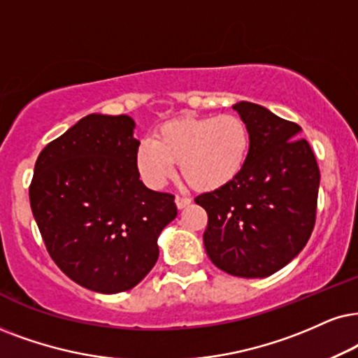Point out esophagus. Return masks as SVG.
Segmentation results:
<instances>
[{
	"label": "esophagus",
	"mask_w": 358,
	"mask_h": 358,
	"mask_svg": "<svg viewBox=\"0 0 358 358\" xmlns=\"http://www.w3.org/2000/svg\"><path fill=\"white\" fill-rule=\"evenodd\" d=\"M175 203H176V208H178V210H183V208H187L189 203H192V200H189V198H185V196H176Z\"/></svg>",
	"instance_id": "1"
}]
</instances>
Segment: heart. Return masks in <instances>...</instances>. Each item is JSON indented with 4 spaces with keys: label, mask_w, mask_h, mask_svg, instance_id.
<instances>
[{
    "label": "heart",
    "mask_w": 358,
    "mask_h": 358,
    "mask_svg": "<svg viewBox=\"0 0 358 358\" xmlns=\"http://www.w3.org/2000/svg\"><path fill=\"white\" fill-rule=\"evenodd\" d=\"M250 129L241 117L183 115L165 122L142 140L135 153V165L150 188H162L180 173L196 192L218 189L239 175L250 152Z\"/></svg>",
    "instance_id": "b5f03b06"
}]
</instances>
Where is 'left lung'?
I'll return each mask as SVG.
<instances>
[{
  "label": "left lung",
  "mask_w": 358,
  "mask_h": 358,
  "mask_svg": "<svg viewBox=\"0 0 358 358\" xmlns=\"http://www.w3.org/2000/svg\"><path fill=\"white\" fill-rule=\"evenodd\" d=\"M250 129L246 164L233 182L194 198L213 264L236 278H268L291 262L315 224L320 171L301 127L251 102L233 106Z\"/></svg>",
  "instance_id": "obj_1"
}]
</instances>
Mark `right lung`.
I'll list each match as a JSON object with an SVG mask.
<instances>
[{"instance_id":"1","label":"right lung","mask_w":358,"mask_h":358,"mask_svg":"<svg viewBox=\"0 0 358 358\" xmlns=\"http://www.w3.org/2000/svg\"><path fill=\"white\" fill-rule=\"evenodd\" d=\"M129 115L90 114L39 153L29 201L46 250L79 286L117 294L158 259L157 239L175 220L171 193L148 189L135 165Z\"/></svg>"}]
</instances>
